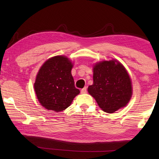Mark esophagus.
Instances as JSON below:
<instances>
[{
	"mask_svg": "<svg viewBox=\"0 0 159 159\" xmlns=\"http://www.w3.org/2000/svg\"><path fill=\"white\" fill-rule=\"evenodd\" d=\"M80 92H81V93H82V94L86 93H87V88H86V87L83 88V89H81V90H80Z\"/></svg>",
	"mask_w": 159,
	"mask_h": 159,
	"instance_id": "1",
	"label": "esophagus"
}]
</instances>
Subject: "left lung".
I'll return each instance as SVG.
<instances>
[{"instance_id":"1","label":"left lung","mask_w":159,"mask_h":159,"mask_svg":"<svg viewBox=\"0 0 159 159\" xmlns=\"http://www.w3.org/2000/svg\"><path fill=\"white\" fill-rule=\"evenodd\" d=\"M88 90L107 113L126 106L132 96L129 75L122 64L115 60L100 61L94 66L93 84Z\"/></svg>"}]
</instances>
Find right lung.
<instances>
[{"label": "right lung", "mask_w": 159, "mask_h": 159, "mask_svg": "<svg viewBox=\"0 0 159 159\" xmlns=\"http://www.w3.org/2000/svg\"><path fill=\"white\" fill-rule=\"evenodd\" d=\"M73 65L64 56H56L45 61L34 83L37 98L43 107L60 112L69 107L80 91L71 75Z\"/></svg>", "instance_id": "obj_1"}]
</instances>
